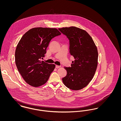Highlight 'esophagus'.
<instances>
[{
    "mask_svg": "<svg viewBox=\"0 0 121 121\" xmlns=\"http://www.w3.org/2000/svg\"><path fill=\"white\" fill-rule=\"evenodd\" d=\"M61 67V66H58V65H56V68L58 69V68H60Z\"/></svg>",
    "mask_w": 121,
    "mask_h": 121,
    "instance_id": "1",
    "label": "esophagus"
}]
</instances>
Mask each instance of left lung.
I'll return each mask as SVG.
<instances>
[{"label":"left lung","instance_id":"8db88e82","mask_svg":"<svg viewBox=\"0 0 121 121\" xmlns=\"http://www.w3.org/2000/svg\"><path fill=\"white\" fill-rule=\"evenodd\" d=\"M58 30L69 39V53L74 59L71 67H64L67 73L62 81L69 89L80 90L88 84L95 73L98 63L97 48L84 30L73 26Z\"/></svg>","mask_w":121,"mask_h":121}]
</instances>
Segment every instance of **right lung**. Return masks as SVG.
Here are the masks:
<instances>
[{
  "label": "right lung",
  "mask_w": 121,
  "mask_h": 121,
  "mask_svg": "<svg viewBox=\"0 0 121 121\" xmlns=\"http://www.w3.org/2000/svg\"><path fill=\"white\" fill-rule=\"evenodd\" d=\"M61 34L55 28H34L27 31L19 41L15 52V63L29 85L38 87L48 80L55 65L41 61V58L45 56L52 39Z\"/></svg>",
  "instance_id": "obj_1"
}]
</instances>
